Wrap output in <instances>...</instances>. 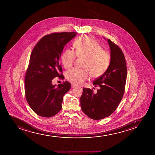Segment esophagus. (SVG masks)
<instances>
[{"mask_svg":"<svg viewBox=\"0 0 155 155\" xmlns=\"http://www.w3.org/2000/svg\"><path fill=\"white\" fill-rule=\"evenodd\" d=\"M77 87V86L74 85V84H71V88H74V87Z\"/></svg>","mask_w":155,"mask_h":155,"instance_id":"34e87169","label":"esophagus"}]
</instances>
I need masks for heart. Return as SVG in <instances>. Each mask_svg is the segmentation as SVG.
<instances>
[{
    "label": "heart",
    "instance_id": "b5f03b06",
    "mask_svg": "<svg viewBox=\"0 0 155 155\" xmlns=\"http://www.w3.org/2000/svg\"><path fill=\"white\" fill-rule=\"evenodd\" d=\"M75 53L67 49L62 53L61 62L66 69L71 68L74 63L76 56L84 58V69L73 68L66 73V78L73 84L81 85L91 76L97 78L105 73L110 62L109 52L103 50L102 46L91 36H82L74 43Z\"/></svg>",
    "mask_w": 155,
    "mask_h": 155
}]
</instances>
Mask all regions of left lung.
I'll use <instances>...</instances> for the list:
<instances>
[{
    "mask_svg": "<svg viewBox=\"0 0 155 155\" xmlns=\"http://www.w3.org/2000/svg\"><path fill=\"white\" fill-rule=\"evenodd\" d=\"M110 50V62L104 74L93 82L99 87L96 93L93 89L83 88L81 97L82 111L91 119L99 120L110 115L117 109L125 93L126 63L120 48L107 39Z\"/></svg>",
    "mask_w": 155,
    "mask_h": 155,
    "instance_id": "left-lung-1",
    "label": "left lung"
}]
</instances>
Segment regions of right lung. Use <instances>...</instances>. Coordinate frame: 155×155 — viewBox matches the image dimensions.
I'll list each match as a JSON object with an SVG mask.
<instances>
[{"mask_svg": "<svg viewBox=\"0 0 155 155\" xmlns=\"http://www.w3.org/2000/svg\"><path fill=\"white\" fill-rule=\"evenodd\" d=\"M75 32H54L42 38L31 53L25 77V97L34 112L51 117L61 110L63 97L71 88L68 81L57 86L53 78H64L59 62L64 45L74 37Z\"/></svg>", "mask_w": 155, "mask_h": 155, "instance_id": "1", "label": "right lung"}]
</instances>
